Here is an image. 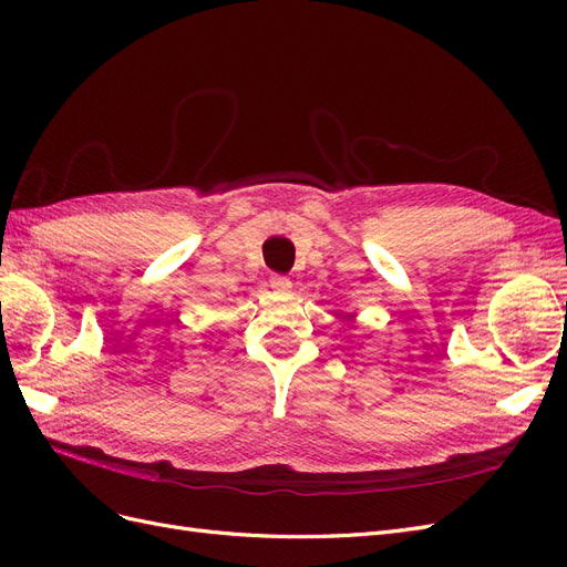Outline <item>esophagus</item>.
<instances>
[{
    "mask_svg": "<svg viewBox=\"0 0 567 567\" xmlns=\"http://www.w3.org/2000/svg\"><path fill=\"white\" fill-rule=\"evenodd\" d=\"M271 288L277 290V293H286V290L290 288V281L286 277H271Z\"/></svg>",
    "mask_w": 567,
    "mask_h": 567,
    "instance_id": "obj_1",
    "label": "esophagus"
}]
</instances>
